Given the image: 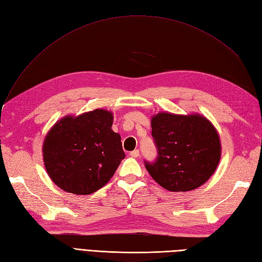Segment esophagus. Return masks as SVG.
I'll return each mask as SVG.
<instances>
[{
	"label": "esophagus",
	"mask_w": 262,
	"mask_h": 262,
	"mask_svg": "<svg viewBox=\"0 0 262 262\" xmlns=\"http://www.w3.org/2000/svg\"><path fill=\"white\" fill-rule=\"evenodd\" d=\"M139 155H140L139 149H134V150H132V152H130V156H132V157H138Z\"/></svg>",
	"instance_id": "esophagus-1"
}]
</instances>
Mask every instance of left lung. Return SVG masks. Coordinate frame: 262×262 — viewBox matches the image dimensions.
<instances>
[{
	"instance_id": "left-lung-1",
	"label": "left lung",
	"mask_w": 262,
	"mask_h": 262,
	"mask_svg": "<svg viewBox=\"0 0 262 262\" xmlns=\"http://www.w3.org/2000/svg\"><path fill=\"white\" fill-rule=\"evenodd\" d=\"M157 160L145 167L158 185L172 192L202 186L221 160V140L210 120L199 114L158 113L150 119Z\"/></svg>"
}]
</instances>
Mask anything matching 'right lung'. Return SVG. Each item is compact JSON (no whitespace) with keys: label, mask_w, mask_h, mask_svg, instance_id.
Segmentation results:
<instances>
[{"label":"right lung","mask_w":262,"mask_h":262,"mask_svg":"<svg viewBox=\"0 0 262 262\" xmlns=\"http://www.w3.org/2000/svg\"><path fill=\"white\" fill-rule=\"evenodd\" d=\"M113 122L112 112L95 109L54 123L43 140L42 156L47 172L60 189L91 194L112 179L125 156Z\"/></svg>","instance_id":"obj_1"}]
</instances>
